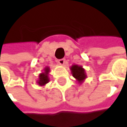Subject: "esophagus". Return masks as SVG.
<instances>
[{
  "label": "esophagus",
  "instance_id": "obj_1",
  "mask_svg": "<svg viewBox=\"0 0 127 127\" xmlns=\"http://www.w3.org/2000/svg\"><path fill=\"white\" fill-rule=\"evenodd\" d=\"M64 63H65V60L64 59H61V60H58V63L60 64H61V65H64Z\"/></svg>",
  "mask_w": 127,
  "mask_h": 127
}]
</instances>
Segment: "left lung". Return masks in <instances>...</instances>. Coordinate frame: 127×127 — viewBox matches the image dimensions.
<instances>
[{
    "instance_id": "obj_1",
    "label": "left lung",
    "mask_w": 127,
    "mask_h": 127,
    "mask_svg": "<svg viewBox=\"0 0 127 127\" xmlns=\"http://www.w3.org/2000/svg\"><path fill=\"white\" fill-rule=\"evenodd\" d=\"M70 70L73 76L80 84L82 83L84 80L87 78L85 70L82 66H79L78 64H73L70 67Z\"/></svg>"
}]
</instances>
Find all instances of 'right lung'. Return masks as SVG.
<instances>
[{
  "mask_svg": "<svg viewBox=\"0 0 127 127\" xmlns=\"http://www.w3.org/2000/svg\"><path fill=\"white\" fill-rule=\"evenodd\" d=\"M50 72V69L48 67H46L44 69V72L41 73L39 75V80L37 81L39 85L40 86H44L49 82V78H48V73Z\"/></svg>",
  "mask_w": 127,
  "mask_h": 127,
  "instance_id": "add662e5",
  "label": "right lung"
}]
</instances>
